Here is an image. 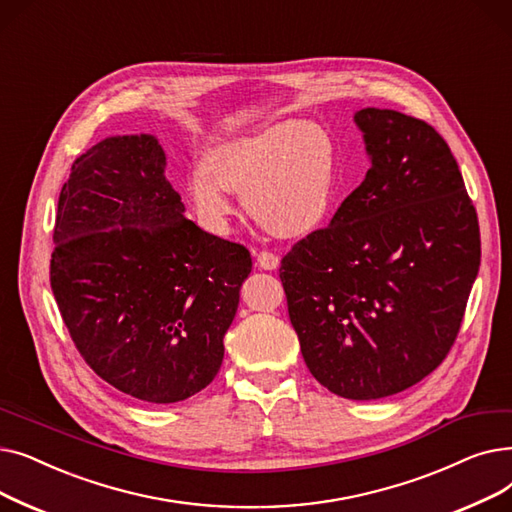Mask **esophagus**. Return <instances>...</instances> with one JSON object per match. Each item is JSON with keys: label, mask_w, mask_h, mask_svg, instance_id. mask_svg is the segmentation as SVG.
<instances>
[{"label": "esophagus", "mask_w": 512, "mask_h": 512, "mask_svg": "<svg viewBox=\"0 0 512 512\" xmlns=\"http://www.w3.org/2000/svg\"><path fill=\"white\" fill-rule=\"evenodd\" d=\"M256 260H258V266L260 269H266V271H275L279 266V256L269 252V250H262L256 254Z\"/></svg>", "instance_id": "34e87169"}]
</instances>
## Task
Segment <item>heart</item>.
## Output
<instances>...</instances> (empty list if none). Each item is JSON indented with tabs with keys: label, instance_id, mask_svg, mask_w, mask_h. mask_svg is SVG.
Returning a JSON list of instances; mask_svg holds the SVG:
<instances>
[{
	"label": "heart",
	"instance_id": "b5f03b06",
	"mask_svg": "<svg viewBox=\"0 0 512 512\" xmlns=\"http://www.w3.org/2000/svg\"><path fill=\"white\" fill-rule=\"evenodd\" d=\"M337 173L331 129L285 120L214 145L208 162L193 164L187 193L210 229L227 227L233 191H241L258 225L279 237H302L327 218Z\"/></svg>",
	"mask_w": 512,
	"mask_h": 512
}]
</instances>
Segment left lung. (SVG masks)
<instances>
[{
    "label": "left lung",
    "mask_w": 512,
    "mask_h": 512,
    "mask_svg": "<svg viewBox=\"0 0 512 512\" xmlns=\"http://www.w3.org/2000/svg\"><path fill=\"white\" fill-rule=\"evenodd\" d=\"M364 181L294 243L279 277L312 377L350 400L404 392L452 350L479 271L477 212L448 143L396 110L356 112Z\"/></svg>",
    "instance_id": "left-lung-1"
}]
</instances>
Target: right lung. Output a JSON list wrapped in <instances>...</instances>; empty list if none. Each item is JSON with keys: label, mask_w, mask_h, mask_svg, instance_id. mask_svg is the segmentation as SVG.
<instances>
[{"label": "right lung", "mask_w": 512, "mask_h": 512, "mask_svg": "<svg viewBox=\"0 0 512 512\" xmlns=\"http://www.w3.org/2000/svg\"><path fill=\"white\" fill-rule=\"evenodd\" d=\"M152 135L81 154L58 200L50 283L83 360L148 404L191 398L223 364V337L252 271L246 246L183 216Z\"/></svg>", "instance_id": "right-lung-1"}]
</instances>
